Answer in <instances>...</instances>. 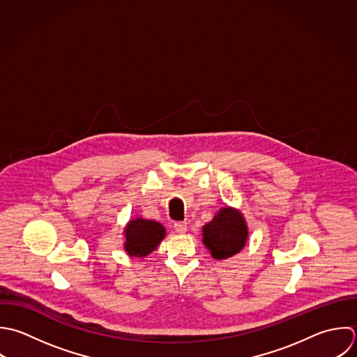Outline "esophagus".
Here are the masks:
<instances>
[{
  "label": "esophagus",
  "instance_id": "esophagus-1",
  "mask_svg": "<svg viewBox=\"0 0 357 357\" xmlns=\"http://www.w3.org/2000/svg\"><path fill=\"white\" fill-rule=\"evenodd\" d=\"M174 228L178 234H185L188 231V224L185 221H179V222L174 224Z\"/></svg>",
  "mask_w": 357,
  "mask_h": 357
}]
</instances>
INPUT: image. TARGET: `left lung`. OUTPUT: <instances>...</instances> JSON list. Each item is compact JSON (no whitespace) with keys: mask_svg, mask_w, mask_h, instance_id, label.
Instances as JSON below:
<instances>
[{"mask_svg":"<svg viewBox=\"0 0 357 357\" xmlns=\"http://www.w3.org/2000/svg\"><path fill=\"white\" fill-rule=\"evenodd\" d=\"M202 235L210 255L217 260H225L245 248L249 228L241 210L227 206L220 208L213 220L202 228Z\"/></svg>","mask_w":357,"mask_h":357,"instance_id":"left-lung-1","label":"left lung"}]
</instances>
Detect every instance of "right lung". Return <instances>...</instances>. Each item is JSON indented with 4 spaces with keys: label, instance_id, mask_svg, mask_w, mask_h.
<instances>
[{
    "label": "right lung",
    "instance_id": "obj_1",
    "mask_svg": "<svg viewBox=\"0 0 357 357\" xmlns=\"http://www.w3.org/2000/svg\"><path fill=\"white\" fill-rule=\"evenodd\" d=\"M165 235L167 231L158 221L136 217L123 228V249L129 257L144 259L157 250Z\"/></svg>",
    "mask_w": 357,
    "mask_h": 357
}]
</instances>
